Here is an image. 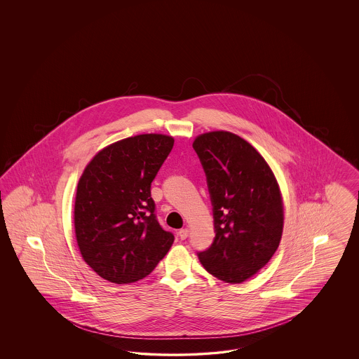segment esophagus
Masks as SVG:
<instances>
[{
  "mask_svg": "<svg viewBox=\"0 0 359 359\" xmlns=\"http://www.w3.org/2000/svg\"><path fill=\"white\" fill-rule=\"evenodd\" d=\"M188 234H189V229L185 228L182 229V230H179V237L182 239H185L188 237Z\"/></svg>",
  "mask_w": 359,
  "mask_h": 359,
  "instance_id": "esophagus-1",
  "label": "esophagus"
}]
</instances>
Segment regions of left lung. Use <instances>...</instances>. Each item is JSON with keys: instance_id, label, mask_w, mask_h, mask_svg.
<instances>
[{"instance_id": "8db88e82", "label": "left lung", "mask_w": 359, "mask_h": 359, "mask_svg": "<svg viewBox=\"0 0 359 359\" xmlns=\"http://www.w3.org/2000/svg\"><path fill=\"white\" fill-rule=\"evenodd\" d=\"M207 175L216 237L198 252L210 275L238 284L264 267L282 239L278 180L255 147L230 131H208L192 143Z\"/></svg>"}]
</instances>
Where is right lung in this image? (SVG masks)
I'll use <instances>...</instances> for the list:
<instances>
[{"mask_svg":"<svg viewBox=\"0 0 359 359\" xmlns=\"http://www.w3.org/2000/svg\"><path fill=\"white\" fill-rule=\"evenodd\" d=\"M174 138L140 134L104 147L77 183L74 224L83 259L116 284L147 276L174 243L154 215L151 182Z\"/></svg>","mask_w":359,"mask_h":359,"instance_id":"right-lung-1","label":"right lung"}]
</instances>
